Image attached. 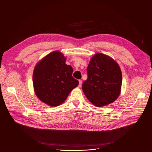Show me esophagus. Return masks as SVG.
<instances>
[{"mask_svg": "<svg viewBox=\"0 0 152 152\" xmlns=\"http://www.w3.org/2000/svg\"><path fill=\"white\" fill-rule=\"evenodd\" d=\"M79 84L78 86H79V88H80L81 86H82V80H79Z\"/></svg>", "mask_w": 152, "mask_h": 152, "instance_id": "esophagus-1", "label": "esophagus"}]
</instances>
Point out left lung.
Returning a JSON list of instances; mask_svg holds the SVG:
<instances>
[{
    "label": "left lung",
    "mask_w": 152,
    "mask_h": 152,
    "mask_svg": "<svg viewBox=\"0 0 152 152\" xmlns=\"http://www.w3.org/2000/svg\"><path fill=\"white\" fill-rule=\"evenodd\" d=\"M88 78L82 90L89 102L96 107L113 103L121 94L122 75L121 68L112 57L95 54L87 67Z\"/></svg>",
    "instance_id": "1"
}]
</instances>
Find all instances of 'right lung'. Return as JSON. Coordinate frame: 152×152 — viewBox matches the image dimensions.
I'll return each mask as SVG.
<instances>
[{"instance_id": "add662e5", "label": "right lung", "mask_w": 152, "mask_h": 152, "mask_svg": "<svg viewBox=\"0 0 152 152\" xmlns=\"http://www.w3.org/2000/svg\"><path fill=\"white\" fill-rule=\"evenodd\" d=\"M66 58L58 50L49 53L34 67L33 83L37 98L46 104H61L79 85L72 76L73 68L66 64Z\"/></svg>"}]
</instances>
